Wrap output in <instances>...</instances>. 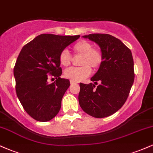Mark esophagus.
I'll list each match as a JSON object with an SVG mask.
<instances>
[{"instance_id": "esophagus-1", "label": "esophagus", "mask_w": 153, "mask_h": 153, "mask_svg": "<svg viewBox=\"0 0 153 153\" xmlns=\"http://www.w3.org/2000/svg\"><path fill=\"white\" fill-rule=\"evenodd\" d=\"M75 84H77V82H75L74 81H72V80H71V85H75Z\"/></svg>"}]
</instances>
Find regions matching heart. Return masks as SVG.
I'll list each match as a JSON object with an SVG mask.
<instances>
[{"instance_id": "heart-1", "label": "heart", "mask_w": 153, "mask_h": 153, "mask_svg": "<svg viewBox=\"0 0 153 153\" xmlns=\"http://www.w3.org/2000/svg\"><path fill=\"white\" fill-rule=\"evenodd\" d=\"M73 53L80 55L78 68L66 70L64 76L74 82H80L87 78L91 73V68L97 70L103 62V54L99 49L94 48L93 45L86 40H80L73 46ZM59 62L63 67H68L72 62V56L68 50H63L59 54Z\"/></svg>"}]
</instances>
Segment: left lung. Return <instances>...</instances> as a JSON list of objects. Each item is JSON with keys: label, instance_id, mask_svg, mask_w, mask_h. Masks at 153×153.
I'll return each mask as SVG.
<instances>
[{"label": "left lung", "instance_id": "8db88e82", "mask_svg": "<svg viewBox=\"0 0 153 153\" xmlns=\"http://www.w3.org/2000/svg\"><path fill=\"white\" fill-rule=\"evenodd\" d=\"M83 37L99 45L103 62L91 79L95 84L80 83L79 104L91 117L104 118L120 109L129 96L134 80L132 54L120 39L110 34H91Z\"/></svg>", "mask_w": 153, "mask_h": 153}]
</instances>
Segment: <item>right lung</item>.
<instances>
[{
  "instance_id": "1",
  "label": "right lung",
  "mask_w": 153,
  "mask_h": 153,
  "mask_svg": "<svg viewBox=\"0 0 153 153\" xmlns=\"http://www.w3.org/2000/svg\"><path fill=\"white\" fill-rule=\"evenodd\" d=\"M80 36L40 34L21 50L13 68L16 91L23 108L35 120L48 122L59 111L70 81L60 78L59 54ZM49 76L56 81L49 84Z\"/></svg>"
}]
</instances>
